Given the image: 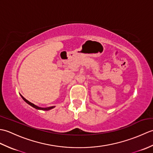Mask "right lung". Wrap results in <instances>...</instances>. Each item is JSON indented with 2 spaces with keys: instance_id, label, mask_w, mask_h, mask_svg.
<instances>
[{
  "instance_id": "obj_1",
  "label": "right lung",
  "mask_w": 153,
  "mask_h": 153,
  "mask_svg": "<svg viewBox=\"0 0 153 153\" xmlns=\"http://www.w3.org/2000/svg\"><path fill=\"white\" fill-rule=\"evenodd\" d=\"M20 96L22 97V98L23 99V100H24V101L26 102V103H27L28 105H30V106H31L32 107H33V108H35V109H37V110H51V109H53V108H54L55 106H50V107H47V108H41V107H39V106H36V105H35L34 104H33V103H31V102H30V101H28V100H27V99H25L24 97H23L22 95H20Z\"/></svg>"
}]
</instances>
